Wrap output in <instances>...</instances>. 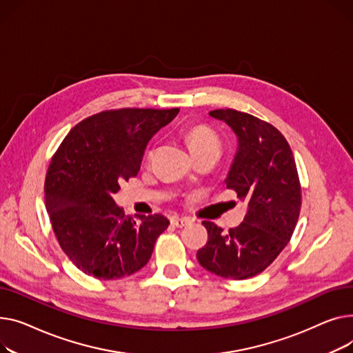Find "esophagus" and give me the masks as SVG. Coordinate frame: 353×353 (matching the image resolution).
<instances>
[{
  "mask_svg": "<svg viewBox=\"0 0 353 353\" xmlns=\"http://www.w3.org/2000/svg\"><path fill=\"white\" fill-rule=\"evenodd\" d=\"M171 222H172V225H175L176 228H183L185 225H188L191 221H190L188 218H178V216H174V218L171 219Z\"/></svg>",
  "mask_w": 353,
  "mask_h": 353,
  "instance_id": "esophagus-1",
  "label": "esophagus"
}]
</instances>
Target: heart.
I'll list each match as a JSON object with an SVG mask.
<instances>
[{
    "label": "heart",
    "instance_id": "1",
    "mask_svg": "<svg viewBox=\"0 0 353 353\" xmlns=\"http://www.w3.org/2000/svg\"><path fill=\"white\" fill-rule=\"evenodd\" d=\"M186 143L192 152V155H198L205 151L216 150L221 151V139L214 130L206 125H195L186 132ZM151 157V154H150Z\"/></svg>",
    "mask_w": 353,
    "mask_h": 353
}]
</instances>
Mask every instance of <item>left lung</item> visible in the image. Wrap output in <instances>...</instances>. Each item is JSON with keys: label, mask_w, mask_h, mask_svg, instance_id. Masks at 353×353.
<instances>
[{"label": "left lung", "mask_w": 353, "mask_h": 353, "mask_svg": "<svg viewBox=\"0 0 353 353\" xmlns=\"http://www.w3.org/2000/svg\"><path fill=\"white\" fill-rule=\"evenodd\" d=\"M238 138L225 179L246 206L243 222L223 232L203 221L208 242L196 252L206 271L228 279L252 278L271 265L291 241L301 212V182L294 154L271 123L236 110H215Z\"/></svg>", "instance_id": "obj_1"}]
</instances>
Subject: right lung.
I'll use <instances>...</instances> for the list:
<instances>
[{
  "label": "right lung",
  "mask_w": 353,
  "mask_h": 353,
  "mask_svg": "<svg viewBox=\"0 0 353 353\" xmlns=\"http://www.w3.org/2000/svg\"><path fill=\"white\" fill-rule=\"evenodd\" d=\"M178 112L102 111L77 123L61 142L46 176V208L61 250L79 271L119 279L150 261L170 221L161 214L125 216L112 196L137 176L150 139Z\"/></svg>",
  "instance_id": "1"
}]
</instances>
